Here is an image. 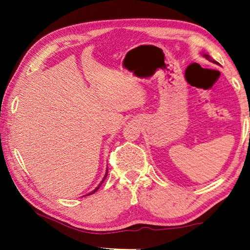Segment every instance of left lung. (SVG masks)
Masks as SVG:
<instances>
[{
	"label": "left lung",
	"instance_id": "obj_1",
	"mask_svg": "<svg viewBox=\"0 0 250 250\" xmlns=\"http://www.w3.org/2000/svg\"><path fill=\"white\" fill-rule=\"evenodd\" d=\"M203 56H204L205 58H206V59H208V60H210V61H213V62H216V61L211 60V59H210V57H209V56H208V54H203Z\"/></svg>",
	"mask_w": 250,
	"mask_h": 250
}]
</instances>
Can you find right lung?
<instances>
[{
    "mask_svg": "<svg viewBox=\"0 0 250 250\" xmlns=\"http://www.w3.org/2000/svg\"><path fill=\"white\" fill-rule=\"evenodd\" d=\"M107 175H108V168H107V172H105V175H104V180H102V181H101V183H100V184H99V186H98L97 188H95V189H94L93 191H92V192H90V193H87V194H86V196H90V194H92V193H94V192H95V191H97V190H99V188H100V187H101V184H102V183H104V179H105V177H107Z\"/></svg>",
    "mask_w": 250,
    "mask_h": 250,
    "instance_id": "add662e5",
    "label": "right lung"
}]
</instances>
